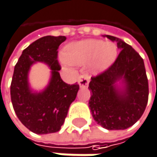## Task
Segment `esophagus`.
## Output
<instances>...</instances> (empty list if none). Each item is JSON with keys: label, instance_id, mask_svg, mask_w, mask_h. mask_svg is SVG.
I'll list each match as a JSON object with an SVG mask.
<instances>
[{"label": "esophagus", "instance_id": "34e87169", "mask_svg": "<svg viewBox=\"0 0 157 157\" xmlns=\"http://www.w3.org/2000/svg\"><path fill=\"white\" fill-rule=\"evenodd\" d=\"M89 79H90V76L86 73L82 74L78 78L79 85L81 87H87V85L89 83Z\"/></svg>", "mask_w": 157, "mask_h": 157}]
</instances>
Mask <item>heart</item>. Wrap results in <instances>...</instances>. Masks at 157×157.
Listing matches in <instances>:
<instances>
[{"label": "heart", "instance_id": "1", "mask_svg": "<svg viewBox=\"0 0 157 157\" xmlns=\"http://www.w3.org/2000/svg\"><path fill=\"white\" fill-rule=\"evenodd\" d=\"M117 49L113 43H103L100 40H84L69 44L65 54L60 55L63 64H83L91 62L94 71H102L110 66L115 60Z\"/></svg>", "mask_w": 157, "mask_h": 157}]
</instances>
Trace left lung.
I'll list each match as a JSON object with an SVG mask.
<instances>
[{"mask_svg": "<svg viewBox=\"0 0 157 157\" xmlns=\"http://www.w3.org/2000/svg\"><path fill=\"white\" fill-rule=\"evenodd\" d=\"M117 43L120 52L104 72L89 82V107L94 121L108 130H124L135 124L143 115L148 102V79L144 60L123 40L106 35ZM124 78L126 87L119 91L114 82Z\"/></svg>", "mask_w": 157, "mask_h": 157, "instance_id": "left-lung-1", "label": "left lung"}]
</instances>
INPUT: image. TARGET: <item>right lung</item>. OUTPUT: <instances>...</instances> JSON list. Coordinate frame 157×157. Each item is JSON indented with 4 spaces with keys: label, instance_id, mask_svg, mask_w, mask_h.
I'll return each mask as SVG.
<instances>
[{
    "label": "right lung",
    "instance_id": "1",
    "mask_svg": "<svg viewBox=\"0 0 157 157\" xmlns=\"http://www.w3.org/2000/svg\"><path fill=\"white\" fill-rule=\"evenodd\" d=\"M65 36H44L23 50L19 58L11 83V99L17 117L30 131L45 135L61 129L71 104L79 90L77 82L68 84L59 74L58 48ZM35 61H44L52 69V79L43 93L33 94L28 84L29 66Z\"/></svg>",
    "mask_w": 157,
    "mask_h": 157
}]
</instances>
